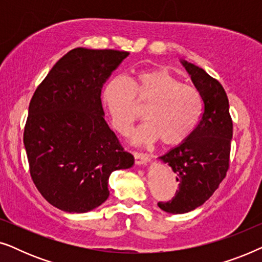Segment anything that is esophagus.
<instances>
[{
    "mask_svg": "<svg viewBox=\"0 0 262 262\" xmlns=\"http://www.w3.org/2000/svg\"><path fill=\"white\" fill-rule=\"evenodd\" d=\"M134 156H135V162L136 164H138V166H146L150 161V157L146 155V154H143V152H134Z\"/></svg>",
    "mask_w": 262,
    "mask_h": 262,
    "instance_id": "34e87169",
    "label": "esophagus"
}]
</instances>
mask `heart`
<instances>
[{
    "mask_svg": "<svg viewBox=\"0 0 262 262\" xmlns=\"http://www.w3.org/2000/svg\"><path fill=\"white\" fill-rule=\"evenodd\" d=\"M102 101L110 111L114 127L127 134L145 108V123L132 134L137 143L161 142L174 146L185 142L202 118L204 102L199 89L186 84L164 69L138 73L130 84L113 78L105 85Z\"/></svg>",
    "mask_w": 262,
    "mask_h": 262,
    "instance_id": "heart-1",
    "label": "heart"
}]
</instances>
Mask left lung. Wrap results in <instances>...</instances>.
<instances>
[{
  "label": "left lung",
  "mask_w": 262,
  "mask_h": 262,
  "mask_svg": "<svg viewBox=\"0 0 262 262\" xmlns=\"http://www.w3.org/2000/svg\"><path fill=\"white\" fill-rule=\"evenodd\" d=\"M199 89L204 102L202 119L192 135L159 160L175 174L179 188L167 203H159L168 213H186L202 206L218 188L227 175L232 138V121L224 88L205 70L180 59Z\"/></svg>",
  "instance_id": "obj_1"
}]
</instances>
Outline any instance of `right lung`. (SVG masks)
<instances>
[{
  "label": "right lung",
  "instance_id": "obj_1",
  "mask_svg": "<svg viewBox=\"0 0 262 262\" xmlns=\"http://www.w3.org/2000/svg\"><path fill=\"white\" fill-rule=\"evenodd\" d=\"M130 53L77 48L64 55L34 92L24 132L32 180L57 209L83 213L108 198L114 170L135 159L105 120L101 89Z\"/></svg>",
  "mask_w": 262,
  "mask_h": 262
}]
</instances>
